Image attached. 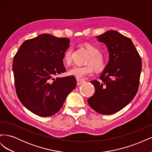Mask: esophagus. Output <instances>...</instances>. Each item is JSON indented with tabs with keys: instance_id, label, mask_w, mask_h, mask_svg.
<instances>
[{
	"instance_id": "1",
	"label": "esophagus",
	"mask_w": 152,
	"mask_h": 152,
	"mask_svg": "<svg viewBox=\"0 0 152 152\" xmlns=\"http://www.w3.org/2000/svg\"><path fill=\"white\" fill-rule=\"evenodd\" d=\"M77 85L80 86L82 83H84V82H85V80L82 79H79V78H77Z\"/></svg>"
}]
</instances>
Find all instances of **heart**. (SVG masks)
Listing matches in <instances>:
<instances>
[{
  "label": "heart",
  "mask_w": 152,
  "mask_h": 152,
  "mask_svg": "<svg viewBox=\"0 0 152 152\" xmlns=\"http://www.w3.org/2000/svg\"><path fill=\"white\" fill-rule=\"evenodd\" d=\"M83 46L90 54L87 60L86 66H73L68 70V75L75 77L77 78H83L87 75H91L93 73L94 68L96 71H101L106 66L105 58L100 54L99 49L93 44L84 43ZM72 48H68L63 54V61L65 65H70L72 61Z\"/></svg>",
  "instance_id": "b5f03b06"
}]
</instances>
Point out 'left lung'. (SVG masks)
Listing matches in <instances>:
<instances>
[{
	"label": "left lung",
	"instance_id": "8db88e82",
	"mask_svg": "<svg viewBox=\"0 0 152 152\" xmlns=\"http://www.w3.org/2000/svg\"><path fill=\"white\" fill-rule=\"evenodd\" d=\"M96 38L107 46L109 61L99 81H91L95 93L87 102L96 112L110 115L120 111L136 96L141 59L132 40L117 31H107Z\"/></svg>",
	"mask_w": 152,
	"mask_h": 152
}]
</instances>
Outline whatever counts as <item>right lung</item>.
<instances>
[{"mask_svg": "<svg viewBox=\"0 0 152 152\" xmlns=\"http://www.w3.org/2000/svg\"><path fill=\"white\" fill-rule=\"evenodd\" d=\"M68 38L44 34L23 42L14 57L12 70L18 98L28 110L49 117L62 107L76 87L75 77H56L65 72L63 56Z\"/></svg>", "mask_w": 152, "mask_h": 152, "instance_id": "add662e5", "label": "right lung"}]
</instances>
